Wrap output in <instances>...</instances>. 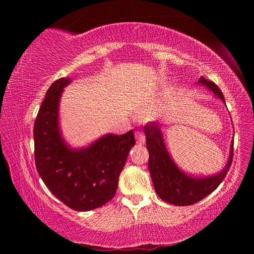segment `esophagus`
Instances as JSON below:
<instances>
[{"mask_svg":"<svg viewBox=\"0 0 254 254\" xmlns=\"http://www.w3.org/2000/svg\"><path fill=\"white\" fill-rule=\"evenodd\" d=\"M135 137H136L138 143H143L144 142V135L141 131H135Z\"/></svg>","mask_w":254,"mask_h":254,"instance_id":"34e87169","label":"esophagus"}]
</instances>
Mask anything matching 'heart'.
Returning a JSON list of instances; mask_svg holds the SVG:
<instances>
[{"instance_id":"b5f03b06","label":"heart","mask_w":254,"mask_h":254,"mask_svg":"<svg viewBox=\"0 0 254 254\" xmlns=\"http://www.w3.org/2000/svg\"><path fill=\"white\" fill-rule=\"evenodd\" d=\"M144 118H147V119H149V118H151V113H150V112L145 113V114H144Z\"/></svg>"}]
</instances>
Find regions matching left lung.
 <instances>
[{
    "instance_id": "left-lung-1",
    "label": "left lung",
    "mask_w": 254,
    "mask_h": 254,
    "mask_svg": "<svg viewBox=\"0 0 254 254\" xmlns=\"http://www.w3.org/2000/svg\"><path fill=\"white\" fill-rule=\"evenodd\" d=\"M199 83L207 86L218 98L225 102L223 93L213 81L201 77ZM144 134L149 151V171L156 193L165 202L176 206H190L196 203L217 189L230 169L234 157V142L231 144L228 164L223 171L207 178H193L180 171L173 163L165 148L158 124L148 123L144 126Z\"/></svg>"
}]
</instances>
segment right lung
Instances as JSON below:
<instances>
[{"label": "right lung", "mask_w": 254, "mask_h": 254, "mask_svg": "<svg viewBox=\"0 0 254 254\" xmlns=\"http://www.w3.org/2000/svg\"><path fill=\"white\" fill-rule=\"evenodd\" d=\"M70 78L62 77L47 90L34 121V161L47 189L65 206L88 211L109 202L117 192L119 176L135 144L134 131L109 134L90 147L72 150L61 137L59 100Z\"/></svg>", "instance_id": "1"}]
</instances>
